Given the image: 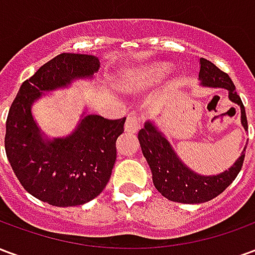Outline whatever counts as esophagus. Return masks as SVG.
Wrapping results in <instances>:
<instances>
[{
	"label": "esophagus",
	"mask_w": 255,
	"mask_h": 255,
	"mask_svg": "<svg viewBox=\"0 0 255 255\" xmlns=\"http://www.w3.org/2000/svg\"><path fill=\"white\" fill-rule=\"evenodd\" d=\"M126 132L135 133L139 129V120L135 116H129L126 122Z\"/></svg>",
	"instance_id": "esophagus-1"
}]
</instances>
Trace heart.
<instances>
[{
    "label": "heart",
    "instance_id": "1",
    "mask_svg": "<svg viewBox=\"0 0 255 255\" xmlns=\"http://www.w3.org/2000/svg\"><path fill=\"white\" fill-rule=\"evenodd\" d=\"M169 71H171V67L168 64H154V65L140 68L136 72L122 79L120 86L129 93L143 91L161 82L169 73Z\"/></svg>",
    "mask_w": 255,
    "mask_h": 255
}]
</instances>
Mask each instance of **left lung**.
<instances>
[{"instance_id": "obj_1", "label": "left lung", "mask_w": 255, "mask_h": 255, "mask_svg": "<svg viewBox=\"0 0 255 255\" xmlns=\"http://www.w3.org/2000/svg\"><path fill=\"white\" fill-rule=\"evenodd\" d=\"M198 80L203 87H220L228 91L230 101L241 108L242 127L247 131L246 111L230 76L220 71L213 63L201 58ZM138 139L142 153L150 166L154 187L166 199L180 203L208 202L220 195L241 172L246 153L245 146L241 157L227 171L208 176L194 172L183 162L155 122L149 120L144 123V127L138 133Z\"/></svg>"}]
</instances>
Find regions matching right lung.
Listing matches in <instances>:
<instances>
[{"label":"right lung","mask_w":255,"mask_h":255,"mask_svg":"<svg viewBox=\"0 0 255 255\" xmlns=\"http://www.w3.org/2000/svg\"><path fill=\"white\" fill-rule=\"evenodd\" d=\"M101 63L91 54L61 53L20 86L6 119L5 151L14 175L32 197L53 206H78L104 191L116 161L124 119L80 115L67 136L50 138L32 115V105L47 93L75 80H91Z\"/></svg>","instance_id":"right-lung-1"}]
</instances>
